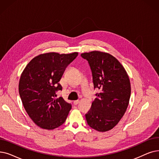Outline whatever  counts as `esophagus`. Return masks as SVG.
<instances>
[{
  "label": "esophagus",
  "instance_id": "1",
  "mask_svg": "<svg viewBox=\"0 0 159 159\" xmlns=\"http://www.w3.org/2000/svg\"><path fill=\"white\" fill-rule=\"evenodd\" d=\"M79 102V100H76V101H73V104H74L75 105H77Z\"/></svg>",
  "mask_w": 159,
  "mask_h": 159
}]
</instances>
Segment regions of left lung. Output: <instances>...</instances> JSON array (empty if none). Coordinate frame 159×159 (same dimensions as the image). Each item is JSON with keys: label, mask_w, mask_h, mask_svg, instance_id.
I'll list each match as a JSON object with an SVG mask.
<instances>
[{"label": "left lung", "mask_w": 159, "mask_h": 159, "mask_svg": "<svg viewBox=\"0 0 159 159\" xmlns=\"http://www.w3.org/2000/svg\"><path fill=\"white\" fill-rule=\"evenodd\" d=\"M90 66L94 89L100 92L86 114L88 125L105 132L120 121L129 105L130 83L125 68L115 57L107 52L92 51L81 54Z\"/></svg>", "instance_id": "8db88e82"}]
</instances>
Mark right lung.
Returning a JSON list of instances; mask_svg holds the SVG:
<instances>
[{
  "label": "right lung",
  "instance_id": "obj_1",
  "mask_svg": "<svg viewBox=\"0 0 159 159\" xmlns=\"http://www.w3.org/2000/svg\"><path fill=\"white\" fill-rule=\"evenodd\" d=\"M78 52H49L34 57L20 75L19 92L23 107L32 120L39 127L52 130L65 122L71 105L57 92L62 87L58 83L66 67Z\"/></svg>",
  "mask_w": 159,
  "mask_h": 159
}]
</instances>
